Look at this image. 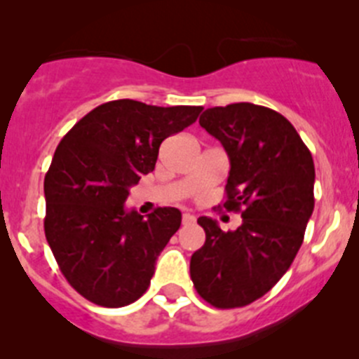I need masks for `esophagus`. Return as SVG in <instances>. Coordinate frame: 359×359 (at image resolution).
<instances>
[{"label":"esophagus","instance_id":"1","mask_svg":"<svg viewBox=\"0 0 359 359\" xmlns=\"http://www.w3.org/2000/svg\"><path fill=\"white\" fill-rule=\"evenodd\" d=\"M195 219H196V217L193 216V214H189V212H184L182 214V223H184V225H193V223H195Z\"/></svg>","mask_w":359,"mask_h":359}]
</instances>
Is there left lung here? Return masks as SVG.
Listing matches in <instances>:
<instances>
[{"label": "left lung", "instance_id": "8db88e82", "mask_svg": "<svg viewBox=\"0 0 359 359\" xmlns=\"http://www.w3.org/2000/svg\"><path fill=\"white\" fill-rule=\"evenodd\" d=\"M200 126L229 154L223 207L241 210L243 225L223 232L198 217L205 244L191 257V280L212 306H246L276 285L303 244L316 203L313 159L285 116L257 104L209 108Z\"/></svg>", "mask_w": 359, "mask_h": 359}]
</instances>
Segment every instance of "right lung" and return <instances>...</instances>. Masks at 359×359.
Here are the masks:
<instances>
[{
    "mask_svg": "<svg viewBox=\"0 0 359 359\" xmlns=\"http://www.w3.org/2000/svg\"><path fill=\"white\" fill-rule=\"evenodd\" d=\"M202 109L111 100L60 142L43 179V230L63 276L92 303L120 308L149 289L182 214L157 207L143 217L123 203L129 187L156 168L161 143L196 122Z\"/></svg>",
    "mask_w": 359,
    "mask_h": 359,
    "instance_id": "obj_1",
    "label": "right lung"
}]
</instances>
